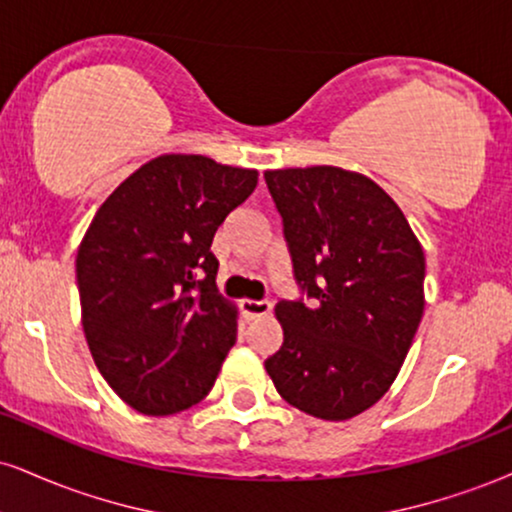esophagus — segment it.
I'll return each mask as SVG.
<instances>
[{
	"label": "esophagus",
	"mask_w": 512,
	"mask_h": 512,
	"mask_svg": "<svg viewBox=\"0 0 512 512\" xmlns=\"http://www.w3.org/2000/svg\"><path fill=\"white\" fill-rule=\"evenodd\" d=\"M240 310H243V315L248 319H255L269 315V312H272V303H269V300H243V303H240Z\"/></svg>",
	"instance_id": "34e87169"
}]
</instances>
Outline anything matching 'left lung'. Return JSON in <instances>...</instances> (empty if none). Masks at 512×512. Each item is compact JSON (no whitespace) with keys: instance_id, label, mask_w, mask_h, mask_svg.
Segmentation results:
<instances>
[{"instance_id":"left-lung-1","label":"left lung","mask_w":512,"mask_h":512,"mask_svg":"<svg viewBox=\"0 0 512 512\" xmlns=\"http://www.w3.org/2000/svg\"><path fill=\"white\" fill-rule=\"evenodd\" d=\"M303 291L274 307L264 369L293 408L350 420L389 391L424 312V252L372 178L338 166L264 174Z\"/></svg>"}]
</instances>
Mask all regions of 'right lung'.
<instances>
[{
	"mask_svg": "<svg viewBox=\"0 0 512 512\" xmlns=\"http://www.w3.org/2000/svg\"><path fill=\"white\" fill-rule=\"evenodd\" d=\"M255 186V169L162 155L104 200L80 243L85 341L116 396L143 415L200 403L236 343L238 312L217 291L209 248Z\"/></svg>",
	"mask_w": 512,
	"mask_h": 512,
	"instance_id": "1",
	"label": "right lung"
}]
</instances>
